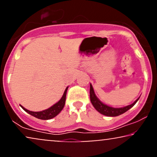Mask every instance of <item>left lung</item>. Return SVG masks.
Masks as SVG:
<instances>
[{"label":"left lung","mask_w":157,"mask_h":157,"mask_svg":"<svg viewBox=\"0 0 157 157\" xmlns=\"http://www.w3.org/2000/svg\"><path fill=\"white\" fill-rule=\"evenodd\" d=\"M138 98L135 101L133 102L131 105H129L123 108H113L110 107L105 104H104L103 102H102L100 100L98 99V97L94 94V91L92 87V84H90V100L92 102V105L94 106V108L98 111L99 113H100L102 115L107 116V117H117V116L121 115L124 113H125L126 111H128L129 109H130L132 106L135 105V104L138 102L139 100Z\"/></svg>","instance_id":"1"}]
</instances>
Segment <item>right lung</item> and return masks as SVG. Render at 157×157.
Wrapping results in <instances>:
<instances>
[{
	"label": "right lung",
	"instance_id": "add662e5",
	"mask_svg": "<svg viewBox=\"0 0 157 157\" xmlns=\"http://www.w3.org/2000/svg\"><path fill=\"white\" fill-rule=\"evenodd\" d=\"M68 86L65 89V92H64V94L63 97L61 98V99L58 101L57 103H55V105H53L52 107H50L48 109L44 110V111H38V112H34V111H30L29 110L25 108L23 106L20 105L21 107L25 111H26L27 113H28L30 115H32L33 117L38 118L39 119H43V120H48V119H51L52 118L55 117L56 116L58 115L62 110L63 109L64 106H65V99H66V93H67V90Z\"/></svg>",
	"mask_w": 157,
	"mask_h": 157
}]
</instances>
